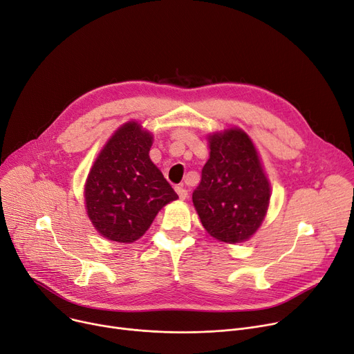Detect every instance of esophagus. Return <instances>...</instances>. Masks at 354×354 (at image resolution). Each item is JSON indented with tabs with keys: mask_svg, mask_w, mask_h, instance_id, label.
<instances>
[{
	"mask_svg": "<svg viewBox=\"0 0 354 354\" xmlns=\"http://www.w3.org/2000/svg\"><path fill=\"white\" fill-rule=\"evenodd\" d=\"M175 191L178 192V195H179V198H180V199H187V198H188V191L185 189V188L182 187V185H180V187H176V188H175Z\"/></svg>",
	"mask_w": 354,
	"mask_h": 354,
	"instance_id": "34e87169",
	"label": "esophagus"
}]
</instances>
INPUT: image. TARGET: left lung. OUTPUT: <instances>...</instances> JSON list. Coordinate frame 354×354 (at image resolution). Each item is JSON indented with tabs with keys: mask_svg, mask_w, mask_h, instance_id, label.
<instances>
[{
	"mask_svg": "<svg viewBox=\"0 0 354 354\" xmlns=\"http://www.w3.org/2000/svg\"><path fill=\"white\" fill-rule=\"evenodd\" d=\"M211 155L192 194L201 222L224 243L248 239L261 225L270 183L251 139L241 129L209 136Z\"/></svg>",
	"mask_w": 354,
	"mask_h": 354,
	"instance_id": "8db88e82",
	"label": "left lung"
}]
</instances>
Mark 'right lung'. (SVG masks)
<instances>
[{"label": "right lung", "mask_w": 354, "mask_h": 354, "mask_svg": "<svg viewBox=\"0 0 354 354\" xmlns=\"http://www.w3.org/2000/svg\"><path fill=\"white\" fill-rule=\"evenodd\" d=\"M152 135L136 122L107 142L88 174L84 198L90 221L107 239L133 243L176 192L149 158Z\"/></svg>", "instance_id": "add662e5"}]
</instances>
